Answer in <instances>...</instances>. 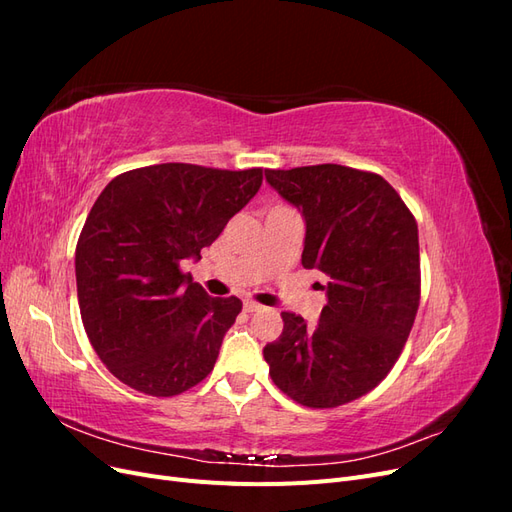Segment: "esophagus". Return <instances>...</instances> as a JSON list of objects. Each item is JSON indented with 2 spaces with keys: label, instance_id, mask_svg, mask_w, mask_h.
Wrapping results in <instances>:
<instances>
[{
  "label": "esophagus",
  "instance_id": "1",
  "mask_svg": "<svg viewBox=\"0 0 512 512\" xmlns=\"http://www.w3.org/2000/svg\"><path fill=\"white\" fill-rule=\"evenodd\" d=\"M262 305L260 303H256V301H252V299H247V301H243V309L245 312H258Z\"/></svg>",
  "mask_w": 512,
  "mask_h": 512
}]
</instances>
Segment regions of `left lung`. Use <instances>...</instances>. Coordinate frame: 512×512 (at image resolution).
Listing matches in <instances>:
<instances>
[{"label": "left lung", "mask_w": 512, "mask_h": 512, "mask_svg": "<svg viewBox=\"0 0 512 512\" xmlns=\"http://www.w3.org/2000/svg\"><path fill=\"white\" fill-rule=\"evenodd\" d=\"M305 218L301 265L329 277L314 327L282 312L284 331L262 350L271 380L307 408H337L386 378L421 301L414 215L389 181L339 164L265 170Z\"/></svg>", "instance_id": "obj_1"}]
</instances>
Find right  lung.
<instances>
[{"label":"right lung","instance_id":"right-lung-1","mask_svg":"<svg viewBox=\"0 0 512 512\" xmlns=\"http://www.w3.org/2000/svg\"><path fill=\"white\" fill-rule=\"evenodd\" d=\"M262 183V168L153 164L121 173L76 243V292L91 346L130 389L173 397L205 380L237 297H209L181 262L220 237Z\"/></svg>","mask_w":512,"mask_h":512}]
</instances>
